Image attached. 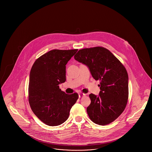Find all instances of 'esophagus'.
<instances>
[{
    "label": "esophagus",
    "instance_id": "esophagus-1",
    "mask_svg": "<svg viewBox=\"0 0 152 152\" xmlns=\"http://www.w3.org/2000/svg\"><path fill=\"white\" fill-rule=\"evenodd\" d=\"M86 96V94H83V93H79V97H83V96Z\"/></svg>",
    "mask_w": 152,
    "mask_h": 152
}]
</instances>
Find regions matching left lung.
I'll return each mask as SVG.
<instances>
[{"instance_id": "8db88e82", "label": "left lung", "mask_w": 152, "mask_h": 152, "mask_svg": "<svg viewBox=\"0 0 152 152\" xmlns=\"http://www.w3.org/2000/svg\"><path fill=\"white\" fill-rule=\"evenodd\" d=\"M74 58L87 65L92 77L100 81L98 96L89 94L87 113L94 123L105 125L117 119L125 108L128 99V75L120 60L102 47L81 49Z\"/></svg>"}]
</instances>
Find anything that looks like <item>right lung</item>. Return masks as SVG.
<instances>
[{"label":"right lung","instance_id":"obj_1","mask_svg":"<svg viewBox=\"0 0 152 152\" xmlns=\"http://www.w3.org/2000/svg\"><path fill=\"white\" fill-rule=\"evenodd\" d=\"M77 49L53 50L37 58L29 74L28 101L37 117L49 126H58L68 119L78 99L77 93L66 94L59 84L66 80V64Z\"/></svg>","mask_w":152,"mask_h":152}]
</instances>
